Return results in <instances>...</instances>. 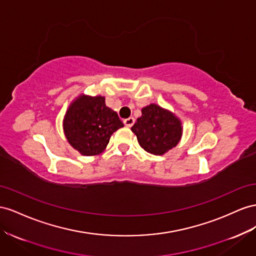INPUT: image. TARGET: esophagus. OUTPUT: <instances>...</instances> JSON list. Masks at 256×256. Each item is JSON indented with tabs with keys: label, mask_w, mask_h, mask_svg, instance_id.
Masks as SVG:
<instances>
[{
	"label": "esophagus",
	"mask_w": 256,
	"mask_h": 256,
	"mask_svg": "<svg viewBox=\"0 0 256 256\" xmlns=\"http://www.w3.org/2000/svg\"><path fill=\"white\" fill-rule=\"evenodd\" d=\"M124 124H125L126 127H131L134 124V117H129V118L124 120Z\"/></svg>",
	"instance_id": "esophagus-1"
}]
</instances>
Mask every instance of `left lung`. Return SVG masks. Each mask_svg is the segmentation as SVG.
Segmentation results:
<instances>
[{
  "mask_svg": "<svg viewBox=\"0 0 256 256\" xmlns=\"http://www.w3.org/2000/svg\"><path fill=\"white\" fill-rule=\"evenodd\" d=\"M131 131L144 150L153 155H164L176 146L182 138L183 127L174 113L150 103L142 108V115Z\"/></svg>",
  "mask_w": 256,
  "mask_h": 256,
  "instance_id": "1",
  "label": "left lung"
}]
</instances>
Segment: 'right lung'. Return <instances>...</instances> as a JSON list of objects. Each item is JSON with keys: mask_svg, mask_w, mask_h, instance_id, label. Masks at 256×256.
<instances>
[{"mask_svg": "<svg viewBox=\"0 0 256 256\" xmlns=\"http://www.w3.org/2000/svg\"><path fill=\"white\" fill-rule=\"evenodd\" d=\"M62 125L68 142L82 156L101 154L110 138L124 127L117 113L106 106L104 96L84 94L70 103Z\"/></svg>", "mask_w": 256, "mask_h": 256, "instance_id": "1", "label": "right lung"}]
</instances>
